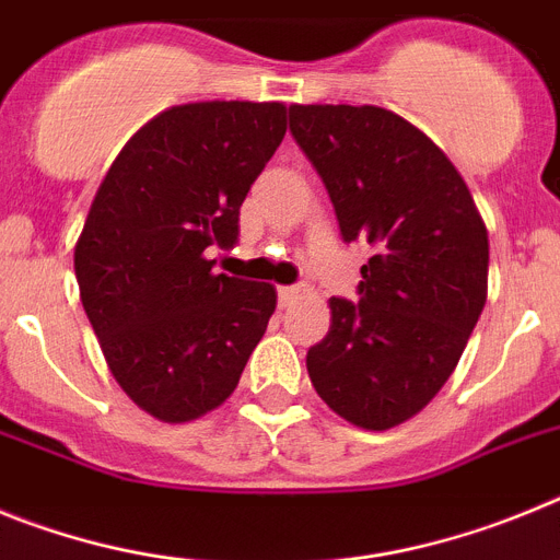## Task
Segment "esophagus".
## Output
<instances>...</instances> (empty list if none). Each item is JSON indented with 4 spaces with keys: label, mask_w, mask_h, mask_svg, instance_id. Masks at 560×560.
I'll use <instances>...</instances> for the list:
<instances>
[{
    "label": "esophagus",
    "mask_w": 560,
    "mask_h": 560,
    "mask_svg": "<svg viewBox=\"0 0 560 560\" xmlns=\"http://www.w3.org/2000/svg\"><path fill=\"white\" fill-rule=\"evenodd\" d=\"M300 291H303L300 285H280V289H277V296H280V308H289L296 296H300Z\"/></svg>",
    "instance_id": "1"
}]
</instances>
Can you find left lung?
<instances>
[{
    "instance_id": "8db88e82",
    "label": "left lung",
    "mask_w": 560,
    "mask_h": 560,
    "mask_svg": "<svg viewBox=\"0 0 560 560\" xmlns=\"http://www.w3.org/2000/svg\"><path fill=\"white\" fill-rule=\"evenodd\" d=\"M289 112L341 237L375 249L359 303L328 300V336L305 368L339 418L387 432L427 409L471 339L488 300V230L452 160L400 114L348 103Z\"/></svg>"
}]
</instances>
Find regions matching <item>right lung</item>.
<instances>
[{
  "label": "right lung",
  "instance_id": "right-lung-1",
  "mask_svg": "<svg viewBox=\"0 0 560 560\" xmlns=\"http://www.w3.org/2000/svg\"><path fill=\"white\" fill-rule=\"evenodd\" d=\"M285 137V103L171 106L122 145L75 244V277L122 393L190 423L235 393L277 308L271 283L215 275L237 210Z\"/></svg>",
  "mask_w": 560,
  "mask_h": 560
}]
</instances>
